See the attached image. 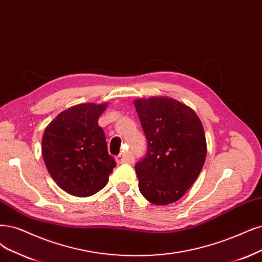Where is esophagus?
Segmentation results:
<instances>
[{"label": "esophagus", "mask_w": 262, "mask_h": 262, "mask_svg": "<svg viewBox=\"0 0 262 262\" xmlns=\"http://www.w3.org/2000/svg\"><path fill=\"white\" fill-rule=\"evenodd\" d=\"M135 161L133 153L130 152H124V153H120L118 157H116V162L119 164H123V163H127V164H133Z\"/></svg>", "instance_id": "1"}]
</instances>
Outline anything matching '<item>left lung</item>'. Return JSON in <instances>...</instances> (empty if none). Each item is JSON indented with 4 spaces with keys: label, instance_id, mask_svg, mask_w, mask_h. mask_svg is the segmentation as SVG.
I'll list each match as a JSON object with an SVG mask.
<instances>
[{
    "label": "left lung",
    "instance_id": "1",
    "mask_svg": "<svg viewBox=\"0 0 262 262\" xmlns=\"http://www.w3.org/2000/svg\"><path fill=\"white\" fill-rule=\"evenodd\" d=\"M148 140L147 156L135 166L141 194L156 205L178 201L193 185L206 159L201 120L190 106L167 97L134 101Z\"/></svg>",
    "mask_w": 262,
    "mask_h": 262
}]
</instances>
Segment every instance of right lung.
Wrapping results in <instances>:
<instances>
[{
	"label": "right lung",
	"mask_w": 262,
	"mask_h": 262,
	"mask_svg": "<svg viewBox=\"0 0 262 262\" xmlns=\"http://www.w3.org/2000/svg\"><path fill=\"white\" fill-rule=\"evenodd\" d=\"M108 103H82L62 111L47 125L42 156L50 175L71 195L100 191L115 167L98 119Z\"/></svg>",
	"instance_id": "right-lung-1"
}]
</instances>
